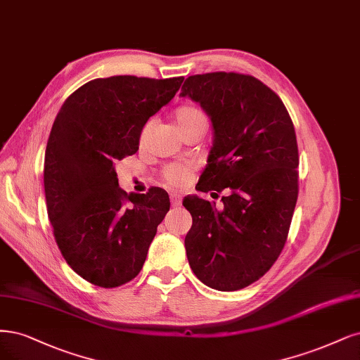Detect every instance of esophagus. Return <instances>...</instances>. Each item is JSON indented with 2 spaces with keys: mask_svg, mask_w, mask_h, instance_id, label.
I'll return each mask as SVG.
<instances>
[{
  "mask_svg": "<svg viewBox=\"0 0 360 360\" xmlns=\"http://www.w3.org/2000/svg\"><path fill=\"white\" fill-rule=\"evenodd\" d=\"M169 198H171V205L172 207H179L181 204V196L179 193L172 192V193H169Z\"/></svg>",
  "mask_w": 360,
  "mask_h": 360,
  "instance_id": "obj_1",
  "label": "esophagus"
}]
</instances>
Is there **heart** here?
I'll return each instance as SVG.
<instances>
[{
  "instance_id": "obj_1",
  "label": "heart",
  "mask_w": 360,
  "mask_h": 360,
  "mask_svg": "<svg viewBox=\"0 0 360 360\" xmlns=\"http://www.w3.org/2000/svg\"><path fill=\"white\" fill-rule=\"evenodd\" d=\"M177 125L181 131L192 128L195 125H207V116L204 111L196 107L195 104H183L180 105L176 113H174ZM191 177V169L186 165L174 164V165H168L162 171V179L165 183L171 186H180L186 183Z\"/></svg>"
}]
</instances>
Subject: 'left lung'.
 <instances>
[{"mask_svg": "<svg viewBox=\"0 0 360 360\" xmlns=\"http://www.w3.org/2000/svg\"><path fill=\"white\" fill-rule=\"evenodd\" d=\"M180 96L200 104L214 129L198 191H228L221 208L184 198L192 214L186 255L208 288L240 290L274 265L288 240L298 200L293 123L280 96L249 74H196L186 79Z\"/></svg>", "mask_w": 360, "mask_h": 360, "instance_id": "left-lung-1", "label": "left lung"}]
</instances>
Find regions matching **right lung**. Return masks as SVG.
<instances>
[{"instance_id": "obj_1", "label": "right lung", "mask_w": 360, "mask_h": 360, "mask_svg": "<svg viewBox=\"0 0 360 360\" xmlns=\"http://www.w3.org/2000/svg\"><path fill=\"white\" fill-rule=\"evenodd\" d=\"M184 77L95 79L62 104L44 155V193L53 235L67 264L100 288L139 276L168 193H127L115 164L139 150L148 117L167 105Z\"/></svg>"}]
</instances>
